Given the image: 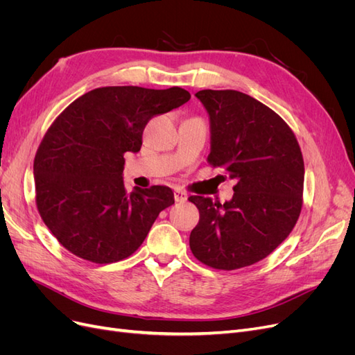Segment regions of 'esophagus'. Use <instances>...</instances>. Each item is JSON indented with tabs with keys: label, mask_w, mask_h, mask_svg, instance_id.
Returning a JSON list of instances; mask_svg holds the SVG:
<instances>
[{
	"label": "esophagus",
	"mask_w": 355,
	"mask_h": 355,
	"mask_svg": "<svg viewBox=\"0 0 355 355\" xmlns=\"http://www.w3.org/2000/svg\"><path fill=\"white\" fill-rule=\"evenodd\" d=\"M187 200H188V196L185 194L184 191H180V189L175 191V201L176 202H185Z\"/></svg>",
	"instance_id": "obj_1"
}]
</instances>
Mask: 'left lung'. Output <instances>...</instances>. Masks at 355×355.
<instances>
[{"label": "left lung", "instance_id": "left-lung-1", "mask_svg": "<svg viewBox=\"0 0 355 355\" xmlns=\"http://www.w3.org/2000/svg\"><path fill=\"white\" fill-rule=\"evenodd\" d=\"M196 98L210 120L209 163L235 180L220 204L191 196L200 211L189 247L216 270L262 261L292 232L302 209L304 158L280 115L237 90H200Z\"/></svg>", "mask_w": 355, "mask_h": 355}]
</instances>
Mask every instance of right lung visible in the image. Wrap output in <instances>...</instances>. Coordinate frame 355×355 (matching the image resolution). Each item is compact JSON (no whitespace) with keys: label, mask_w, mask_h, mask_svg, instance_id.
I'll list each match as a JSON object with an SVG mask.
<instances>
[{"label":"right lung","mask_w":355,"mask_h":355,"mask_svg":"<svg viewBox=\"0 0 355 355\" xmlns=\"http://www.w3.org/2000/svg\"><path fill=\"white\" fill-rule=\"evenodd\" d=\"M189 99L180 87H101L73 101L50 125L34 159L37 207L67 250L112 263L139 249L175 196L161 185L127 192L124 154L141 151L153 116Z\"/></svg>","instance_id":"1"}]
</instances>
